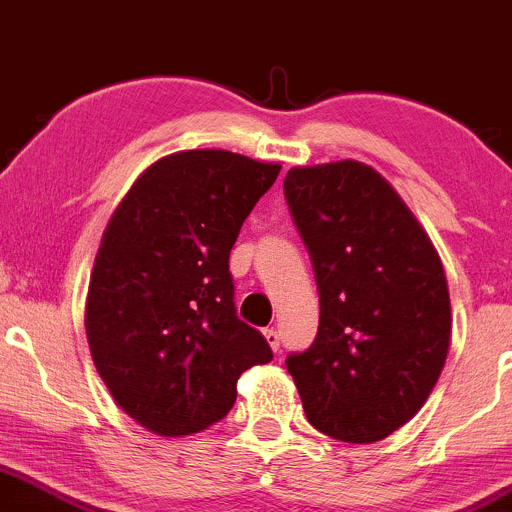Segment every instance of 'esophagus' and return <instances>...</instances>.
Here are the masks:
<instances>
[{"instance_id":"obj_1","label":"esophagus","mask_w":512,"mask_h":512,"mask_svg":"<svg viewBox=\"0 0 512 512\" xmlns=\"http://www.w3.org/2000/svg\"><path fill=\"white\" fill-rule=\"evenodd\" d=\"M263 337H266V342H268V346H271L273 351L280 349V334L276 332V329H273V327L263 329Z\"/></svg>"}]
</instances>
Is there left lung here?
Wrapping results in <instances>:
<instances>
[{
    "label": "left lung",
    "mask_w": 512,
    "mask_h": 512,
    "mask_svg": "<svg viewBox=\"0 0 512 512\" xmlns=\"http://www.w3.org/2000/svg\"><path fill=\"white\" fill-rule=\"evenodd\" d=\"M283 188L320 293L317 339L285 366L312 427L378 442L417 415L447 361L442 261L403 197L366 163L290 168Z\"/></svg>",
    "instance_id": "left-lung-1"
}]
</instances>
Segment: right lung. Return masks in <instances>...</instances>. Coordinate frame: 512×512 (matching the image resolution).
<instances>
[{
    "label": "right lung",
    "instance_id": "right-lung-1",
    "mask_svg": "<svg viewBox=\"0 0 512 512\" xmlns=\"http://www.w3.org/2000/svg\"><path fill=\"white\" fill-rule=\"evenodd\" d=\"M278 163L219 148L158 158L102 234L85 302L92 361L114 403L148 432L183 437L222 420L271 346L234 312L241 224Z\"/></svg>",
    "mask_w": 512,
    "mask_h": 512
}]
</instances>
